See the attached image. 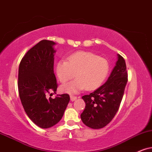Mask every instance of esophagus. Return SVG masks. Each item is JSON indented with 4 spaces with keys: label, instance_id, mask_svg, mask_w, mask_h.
<instances>
[{
    "label": "esophagus",
    "instance_id": "34e87169",
    "mask_svg": "<svg viewBox=\"0 0 152 152\" xmlns=\"http://www.w3.org/2000/svg\"><path fill=\"white\" fill-rule=\"evenodd\" d=\"M70 98H71V100H72V101L73 102V101H75L76 99H77V97H76V96L71 95V96H70Z\"/></svg>",
    "mask_w": 152,
    "mask_h": 152
}]
</instances>
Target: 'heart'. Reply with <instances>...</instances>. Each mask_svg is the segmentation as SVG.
Masks as SVG:
<instances>
[{"mask_svg":"<svg viewBox=\"0 0 152 152\" xmlns=\"http://www.w3.org/2000/svg\"><path fill=\"white\" fill-rule=\"evenodd\" d=\"M110 65L106 59L95 53L77 51L60 59L56 64V74L60 83H66L76 76L78 78L61 87L64 93H76L86 88L88 90H95L107 79Z\"/></svg>","mask_w":152,"mask_h":152,"instance_id":"1","label":"heart"}]
</instances>
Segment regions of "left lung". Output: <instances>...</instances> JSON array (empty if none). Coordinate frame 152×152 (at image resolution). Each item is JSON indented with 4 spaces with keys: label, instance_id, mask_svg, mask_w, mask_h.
I'll return each instance as SVG.
<instances>
[{
    "label": "left lung",
    "instance_id": "1",
    "mask_svg": "<svg viewBox=\"0 0 152 152\" xmlns=\"http://www.w3.org/2000/svg\"><path fill=\"white\" fill-rule=\"evenodd\" d=\"M128 81L125 59L118 55V61L107 82L95 91L83 95L86 102L80 114L83 123L93 129H99L109 124L118 111Z\"/></svg>",
    "mask_w": 152,
    "mask_h": 152
}]
</instances>
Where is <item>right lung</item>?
<instances>
[{
    "label": "right lung",
    "instance_id": "1",
    "mask_svg": "<svg viewBox=\"0 0 152 152\" xmlns=\"http://www.w3.org/2000/svg\"><path fill=\"white\" fill-rule=\"evenodd\" d=\"M53 41L42 40L31 48L21 60L18 72V91L25 112L38 127L50 128L64 115L70 97L57 95L48 97L57 91L54 74Z\"/></svg>",
    "mask_w": 152,
    "mask_h": 152
}]
</instances>
